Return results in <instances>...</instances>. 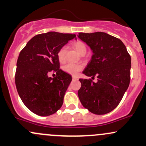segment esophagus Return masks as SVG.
<instances>
[{"instance_id": "obj_1", "label": "esophagus", "mask_w": 146, "mask_h": 146, "mask_svg": "<svg viewBox=\"0 0 146 146\" xmlns=\"http://www.w3.org/2000/svg\"><path fill=\"white\" fill-rule=\"evenodd\" d=\"M72 78H73V80H78V78L77 76H73Z\"/></svg>"}]
</instances>
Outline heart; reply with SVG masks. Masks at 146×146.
Returning a JSON list of instances; mask_svg holds the SVG:
<instances>
[{
  "label": "heart",
  "instance_id": "obj_1",
  "mask_svg": "<svg viewBox=\"0 0 146 146\" xmlns=\"http://www.w3.org/2000/svg\"><path fill=\"white\" fill-rule=\"evenodd\" d=\"M72 47L79 53L80 55H84L86 52V46L83 41H76L72 44ZM65 55H66V47L62 46L61 48L57 52V58L60 62H64L65 61ZM84 68V66L81 64H66L63 66V70L66 73L68 74L72 75V76H76L80 71Z\"/></svg>",
  "mask_w": 146,
  "mask_h": 146
}]
</instances>
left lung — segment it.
Masks as SVG:
<instances>
[{"instance_id": "left-lung-1", "label": "left lung", "mask_w": 146, "mask_h": 146, "mask_svg": "<svg viewBox=\"0 0 146 146\" xmlns=\"http://www.w3.org/2000/svg\"><path fill=\"white\" fill-rule=\"evenodd\" d=\"M78 37L92 50L91 60L80 79L82 105L94 114H106L118 106L130 82L131 57L121 40L102 32L80 33ZM96 76L97 81L92 80Z\"/></svg>"}]
</instances>
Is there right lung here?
Masks as SVG:
<instances>
[{"mask_svg": "<svg viewBox=\"0 0 146 146\" xmlns=\"http://www.w3.org/2000/svg\"><path fill=\"white\" fill-rule=\"evenodd\" d=\"M75 34L49 32L32 38L20 52L17 62L15 84L24 105L32 112L47 116L62 106L64 96L72 80L60 68L57 52ZM56 73L55 78L47 76Z\"/></svg>", "mask_w": 146, "mask_h": 146, "instance_id": "obj_1", "label": "right lung"}]
</instances>
